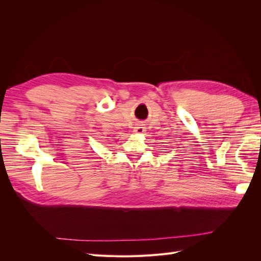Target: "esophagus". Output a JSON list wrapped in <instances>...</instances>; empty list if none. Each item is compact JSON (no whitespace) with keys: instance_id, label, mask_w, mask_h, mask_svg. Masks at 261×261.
Listing matches in <instances>:
<instances>
[{"instance_id":"obj_1","label":"esophagus","mask_w":261,"mask_h":261,"mask_svg":"<svg viewBox=\"0 0 261 261\" xmlns=\"http://www.w3.org/2000/svg\"><path fill=\"white\" fill-rule=\"evenodd\" d=\"M134 132H135L136 134H143L144 132H146V127L144 125H137Z\"/></svg>"}]
</instances>
